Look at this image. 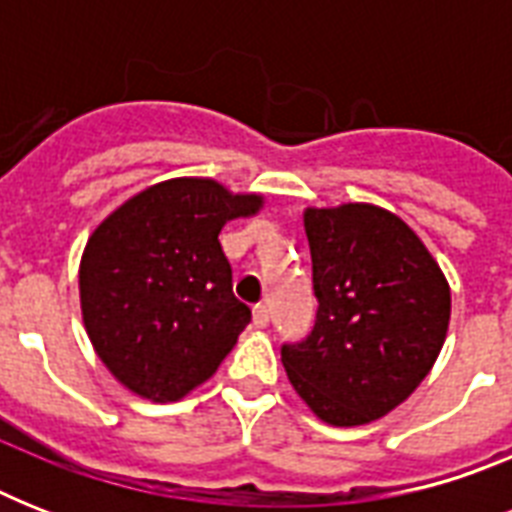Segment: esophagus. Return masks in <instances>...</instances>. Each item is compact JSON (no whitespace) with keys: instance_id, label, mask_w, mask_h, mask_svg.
<instances>
[{"instance_id":"obj_1","label":"esophagus","mask_w":512,"mask_h":512,"mask_svg":"<svg viewBox=\"0 0 512 512\" xmlns=\"http://www.w3.org/2000/svg\"><path fill=\"white\" fill-rule=\"evenodd\" d=\"M252 321H255V327L265 329L268 327V321H271V313H268V305H255V311H252Z\"/></svg>"}]
</instances>
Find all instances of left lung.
I'll use <instances>...</instances> for the list:
<instances>
[{
	"instance_id": "8db88e82",
	"label": "left lung",
	"mask_w": 512,
	"mask_h": 512,
	"mask_svg": "<svg viewBox=\"0 0 512 512\" xmlns=\"http://www.w3.org/2000/svg\"><path fill=\"white\" fill-rule=\"evenodd\" d=\"M316 324L281 364L319 420L353 428L412 396L436 364L452 292L420 236L374 204L308 207Z\"/></svg>"
}]
</instances>
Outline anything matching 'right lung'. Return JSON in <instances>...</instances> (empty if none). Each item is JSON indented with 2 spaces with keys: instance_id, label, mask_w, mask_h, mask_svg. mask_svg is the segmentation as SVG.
<instances>
[{
  "instance_id": "obj_1",
  "label": "right lung",
  "mask_w": 512,
  "mask_h": 512,
  "mask_svg": "<svg viewBox=\"0 0 512 512\" xmlns=\"http://www.w3.org/2000/svg\"><path fill=\"white\" fill-rule=\"evenodd\" d=\"M260 207L257 193L175 177L135 193L92 231L79 265L84 329L135 396L177 401L231 353L252 311L233 295L217 236Z\"/></svg>"
}]
</instances>
